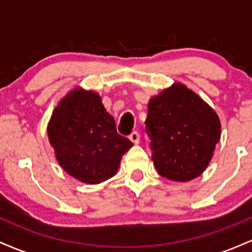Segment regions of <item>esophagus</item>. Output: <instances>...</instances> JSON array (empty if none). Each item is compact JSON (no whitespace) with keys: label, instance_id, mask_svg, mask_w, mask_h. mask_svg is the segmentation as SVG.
Here are the masks:
<instances>
[{"label":"esophagus","instance_id":"1","mask_svg":"<svg viewBox=\"0 0 252 252\" xmlns=\"http://www.w3.org/2000/svg\"><path fill=\"white\" fill-rule=\"evenodd\" d=\"M129 138L132 143H135V144L140 143V134H138L137 131H132L131 134L129 135Z\"/></svg>","mask_w":252,"mask_h":252}]
</instances>
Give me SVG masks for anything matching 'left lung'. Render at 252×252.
I'll use <instances>...</instances> for the list:
<instances>
[{
	"instance_id": "left-lung-1",
	"label": "left lung",
	"mask_w": 252,
	"mask_h": 252,
	"mask_svg": "<svg viewBox=\"0 0 252 252\" xmlns=\"http://www.w3.org/2000/svg\"><path fill=\"white\" fill-rule=\"evenodd\" d=\"M146 131L158 173L185 182L206 169L220 140V121L207 103L182 84L150 98Z\"/></svg>"
}]
</instances>
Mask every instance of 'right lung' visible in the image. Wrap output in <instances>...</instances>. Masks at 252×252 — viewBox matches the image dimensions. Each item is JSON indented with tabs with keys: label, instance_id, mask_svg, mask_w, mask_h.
Returning a JSON list of instances; mask_svg holds the SVG:
<instances>
[{
	"label": "right lung",
	"instance_id": "add662e5",
	"mask_svg": "<svg viewBox=\"0 0 252 252\" xmlns=\"http://www.w3.org/2000/svg\"><path fill=\"white\" fill-rule=\"evenodd\" d=\"M56 158L67 174L85 184L108 180L117 173L132 142L116 130L102 98L76 89L60 100L47 126Z\"/></svg>",
	"mask_w": 252,
	"mask_h": 252
}]
</instances>
